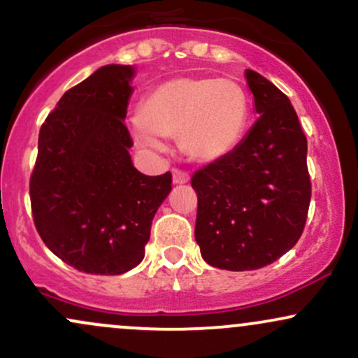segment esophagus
<instances>
[{"label": "esophagus", "mask_w": 358, "mask_h": 358, "mask_svg": "<svg viewBox=\"0 0 358 358\" xmlns=\"http://www.w3.org/2000/svg\"><path fill=\"white\" fill-rule=\"evenodd\" d=\"M171 175H173V183L175 185H183V183L190 182V175H188L187 171L173 170V171H171Z\"/></svg>", "instance_id": "1"}]
</instances>
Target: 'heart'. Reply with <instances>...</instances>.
I'll list each match as a JSON object with an SVG mask.
<instances>
[{
  "instance_id": "b5f03b06",
  "label": "heart",
  "mask_w": 358,
  "mask_h": 358,
  "mask_svg": "<svg viewBox=\"0 0 358 358\" xmlns=\"http://www.w3.org/2000/svg\"><path fill=\"white\" fill-rule=\"evenodd\" d=\"M138 117L133 138L139 148L162 151L158 136L178 138L188 158L213 163L239 146L249 121V101L236 80L178 77L150 90Z\"/></svg>"
}]
</instances>
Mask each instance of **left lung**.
I'll return each instance as SVG.
<instances>
[{"mask_svg": "<svg viewBox=\"0 0 358 358\" xmlns=\"http://www.w3.org/2000/svg\"><path fill=\"white\" fill-rule=\"evenodd\" d=\"M257 121L225 158L196 171L195 241L207 264L261 269L301 237L311 199L306 136L285 94L245 71Z\"/></svg>", "mask_w": 358, "mask_h": 358, "instance_id": "8db88e82", "label": "left lung"}]
</instances>
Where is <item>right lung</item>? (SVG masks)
Listing matches in <instances>:
<instances>
[{
  "mask_svg": "<svg viewBox=\"0 0 358 358\" xmlns=\"http://www.w3.org/2000/svg\"><path fill=\"white\" fill-rule=\"evenodd\" d=\"M133 65L109 64L69 89L40 129L30 180L35 227L48 249L87 274H122L145 257L171 173L134 168L124 126Z\"/></svg>",
  "mask_w": 358,
  "mask_h": 358,
  "instance_id": "add662e5",
  "label": "right lung"
}]
</instances>
